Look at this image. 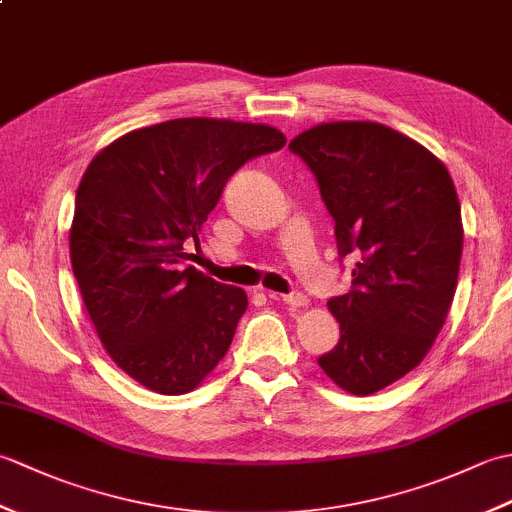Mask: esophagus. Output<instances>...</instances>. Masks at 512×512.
I'll list each match as a JSON object with an SVG mask.
<instances>
[{
  "label": "esophagus",
  "instance_id": "obj_1",
  "mask_svg": "<svg viewBox=\"0 0 512 512\" xmlns=\"http://www.w3.org/2000/svg\"><path fill=\"white\" fill-rule=\"evenodd\" d=\"M270 297L277 299V295H270ZM279 299L284 301V303H288V306H295V308L308 306V297L301 295V292H288V295H279Z\"/></svg>",
  "mask_w": 512,
  "mask_h": 512
}]
</instances>
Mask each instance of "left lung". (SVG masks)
I'll return each instance as SVG.
<instances>
[{
  "label": "left lung",
  "instance_id": "8db88e82",
  "mask_svg": "<svg viewBox=\"0 0 512 512\" xmlns=\"http://www.w3.org/2000/svg\"><path fill=\"white\" fill-rule=\"evenodd\" d=\"M290 151L317 176L339 257H356L352 290L328 301L341 339L319 365L369 396L418 367L447 321L464 237L458 193L440 158L380 123L314 125Z\"/></svg>",
  "mask_w": 512,
  "mask_h": 512
}]
</instances>
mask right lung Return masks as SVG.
Here are the masks:
<instances>
[{
  "label": "right lung",
  "instance_id": "right-lung-1",
  "mask_svg": "<svg viewBox=\"0 0 512 512\" xmlns=\"http://www.w3.org/2000/svg\"><path fill=\"white\" fill-rule=\"evenodd\" d=\"M284 145L264 123L173 118L116 138L85 169L74 277L107 354L156 394L193 391L231 347L246 292L184 264V242L246 160Z\"/></svg>",
  "mask_w": 512,
  "mask_h": 512
}]
</instances>
